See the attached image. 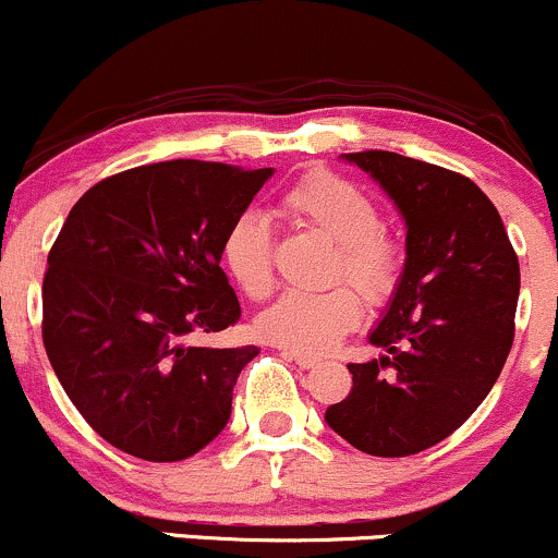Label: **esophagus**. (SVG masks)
<instances>
[{
  "label": "esophagus",
  "mask_w": 558,
  "mask_h": 558,
  "mask_svg": "<svg viewBox=\"0 0 558 558\" xmlns=\"http://www.w3.org/2000/svg\"><path fill=\"white\" fill-rule=\"evenodd\" d=\"M283 356L286 360H291V362H296L301 369H315L317 364H319V360L317 356H304V354H291V351H283Z\"/></svg>",
  "instance_id": "esophagus-1"
}]
</instances>
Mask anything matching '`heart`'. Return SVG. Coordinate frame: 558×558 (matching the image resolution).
<instances>
[{
	"instance_id": "1",
	"label": "heart",
	"mask_w": 558,
	"mask_h": 558,
	"mask_svg": "<svg viewBox=\"0 0 558 558\" xmlns=\"http://www.w3.org/2000/svg\"><path fill=\"white\" fill-rule=\"evenodd\" d=\"M283 213L336 243L332 280L345 278L373 306L393 296L403 246L377 228L380 209L360 185L336 172L312 170L286 191ZM222 262L246 296L265 299L275 286L270 226L252 213L233 220L222 239ZM353 289L338 283L317 293H286L259 315L262 338L291 354H325L360 323L362 301Z\"/></svg>"
}]
</instances>
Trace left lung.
<instances>
[{
	"mask_svg": "<svg viewBox=\"0 0 558 558\" xmlns=\"http://www.w3.org/2000/svg\"><path fill=\"white\" fill-rule=\"evenodd\" d=\"M407 222V262L369 332L380 360L349 364L354 388L325 422L373 457L448 438L490 393L514 341L520 262L501 215L470 178L396 151H354Z\"/></svg>",
	"mask_w": 558,
	"mask_h": 558,
	"instance_id": "left-lung-1",
	"label": "left lung"
}]
</instances>
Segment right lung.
Listing matches in <instances>:
<instances>
[{
  "label": "right lung",
  "mask_w": 558,
  "mask_h": 558,
  "mask_svg": "<svg viewBox=\"0 0 558 558\" xmlns=\"http://www.w3.org/2000/svg\"><path fill=\"white\" fill-rule=\"evenodd\" d=\"M270 175L170 159L105 178L70 209L44 275V349L83 420L120 451L181 462L228 425L259 349L191 338L241 319L222 239Z\"/></svg>",
  "instance_id": "1"
}]
</instances>
